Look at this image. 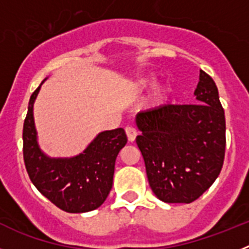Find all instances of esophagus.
Returning a JSON list of instances; mask_svg holds the SVG:
<instances>
[{
    "mask_svg": "<svg viewBox=\"0 0 249 249\" xmlns=\"http://www.w3.org/2000/svg\"><path fill=\"white\" fill-rule=\"evenodd\" d=\"M126 135H127V138H128L129 142H133V141L136 140V137H137L138 132L135 127L128 126V127H126Z\"/></svg>",
    "mask_w": 249,
    "mask_h": 249,
    "instance_id": "1",
    "label": "esophagus"
}]
</instances>
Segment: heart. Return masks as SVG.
<instances>
[{"instance_id":"1","label":"heart","mask_w":249,"mask_h":249,"mask_svg":"<svg viewBox=\"0 0 249 249\" xmlns=\"http://www.w3.org/2000/svg\"><path fill=\"white\" fill-rule=\"evenodd\" d=\"M151 83H152L151 78H142V80H140V87L141 89H144V87L149 86ZM166 92H167L166 86H160V87H157V89H155V92H153V96H152V98H153L155 103H160V101H163V98L166 97Z\"/></svg>"}]
</instances>
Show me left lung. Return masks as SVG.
Here are the masks:
<instances>
[{"label":"left lung","mask_w":249,"mask_h":249,"mask_svg":"<svg viewBox=\"0 0 249 249\" xmlns=\"http://www.w3.org/2000/svg\"><path fill=\"white\" fill-rule=\"evenodd\" d=\"M195 105H164L140 112L142 133L136 142L143 156L149 186L166 203L199 198L221 172L226 151V120L214 81L204 71Z\"/></svg>","instance_id":"left-lung-1"}]
</instances>
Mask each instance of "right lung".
I'll use <instances>...</instances> for the list:
<instances>
[{
  "mask_svg": "<svg viewBox=\"0 0 249 249\" xmlns=\"http://www.w3.org/2000/svg\"><path fill=\"white\" fill-rule=\"evenodd\" d=\"M32 93L23 123V160L31 182L54 206L68 213L89 212L106 201L113 183L116 158L126 146L123 128L98 133L89 147L71 158H51L37 143Z\"/></svg>",
  "mask_w": 249,
  "mask_h": 249,
  "instance_id": "right-lung-1",
  "label": "right lung"
}]
</instances>
